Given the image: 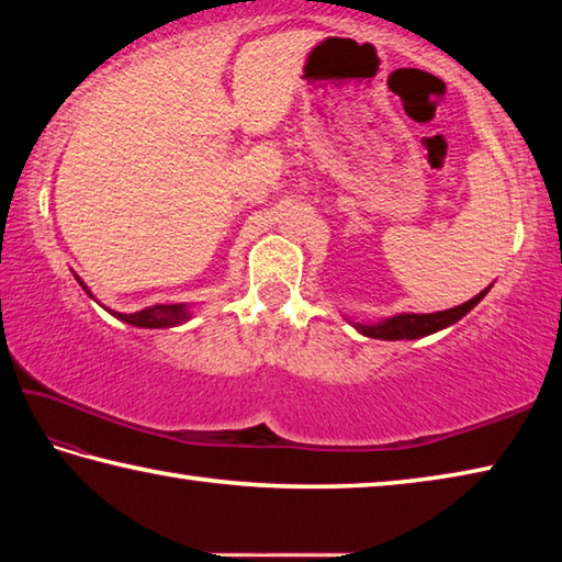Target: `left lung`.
Listing matches in <instances>:
<instances>
[{"label":"left lung","mask_w":562,"mask_h":562,"mask_svg":"<svg viewBox=\"0 0 562 562\" xmlns=\"http://www.w3.org/2000/svg\"><path fill=\"white\" fill-rule=\"evenodd\" d=\"M488 288L475 294L473 300L459 304V307H451V310H443V312H431V315H396V317H389L384 322H376V325H355L361 335L367 337H374V339H418V337H426V335H434V331H439L443 327H451L453 322H459L463 315H469V312L479 304L483 297H486Z\"/></svg>","instance_id":"left-lung-1"}]
</instances>
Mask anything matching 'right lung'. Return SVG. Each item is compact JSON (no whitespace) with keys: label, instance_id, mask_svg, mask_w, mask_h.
Wrapping results in <instances>:
<instances>
[{"label":"right lung","instance_id":"1","mask_svg":"<svg viewBox=\"0 0 562 562\" xmlns=\"http://www.w3.org/2000/svg\"><path fill=\"white\" fill-rule=\"evenodd\" d=\"M76 280H79V284L83 290L89 292L87 284L81 282L79 274H74ZM93 297V294H91ZM113 317H119L121 322H126V325H133V327H146V329H164V327H176V325H183L186 319H190V312H188V304H154V307H146L140 312H133V315H123V312H113L109 310Z\"/></svg>","mask_w":562,"mask_h":562}]
</instances>
